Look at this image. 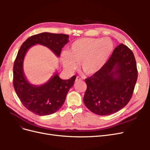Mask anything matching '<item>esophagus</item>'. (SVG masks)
<instances>
[{
  "mask_svg": "<svg viewBox=\"0 0 150 150\" xmlns=\"http://www.w3.org/2000/svg\"><path fill=\"white\" fill-rule=\"evenodd\" d=\"M81 81V78L79 76H77L76 78V82H78V81Z\"/></svg>",
  "mask_w": 150,
  "mask_h": 150,
  "instance_id": "34e87169",
  "label": "esophagus"
}]
</instances>
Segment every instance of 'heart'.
I'll return each instance as SVG.
<instances>
[{
  "mask_svg": "<svg viewBox=\"0 0 150 150\" xmlns=\"http://www.w3.org/2000/svg\"><path fill=\"white\" fill-rule=\"evenodd\" d=\"M114 50V43L108 38H82L71 44L67 52L61 55V61L64 69L73 71L77 63L84 74L93 75L106 64Z\"/></svg>",
  "mask_w": 150,
  "mask_h": 150,
  "instance_id": "heart-1",
  "label": "heart"
}]
</instances>
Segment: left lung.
I'll return each instance as SVG.
<instances>
[{"instance_id":"obj_1","label":"left lung","mask_w":150,"mask_h":150,"mask_svg":"<svg viewBox=\"0 0 150 150\" xmlns=\"http://www.w3.org/2000/svg\"><path fill=\"white\" fill-rule=\"evenodd\" d=\"M137 78L134 54L121 44L102 69L85 79L87 89L83 100L86 106L101 116L117 112L130 101Z\"/></svg>"}]
</instances>
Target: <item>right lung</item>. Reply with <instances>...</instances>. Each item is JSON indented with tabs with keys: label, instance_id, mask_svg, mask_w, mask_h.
I'll return each instance as SVG.
<instances>
[{
	"label": "right lung",
	"instance_id": "1",
	"mask_svg": "<svg viewBox=\"0 0 150 150\" xmlns=\"http://www.w3.org/2000/svg\"><path fill=\"white\" fill-rule=\"evenodd\" d=\"M69 42V35L64 34L43 33L30 36L22 44L13 67V84L18 98L25 108L39 116L53 114L64 104L69 89L76 76L61 79L57 72L47 83L40 86L31 84L25 78L23 62L28 50L35 44L46 46L59 57L61 49Z\"/></svg>",
	"mask_w": 150,
	"mask_h": 150
}]
</instances>
